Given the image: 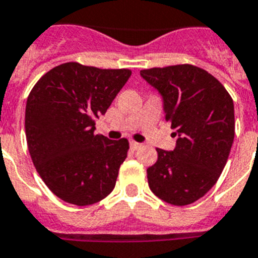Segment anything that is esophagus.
Instances as JSON below:
<instances>
[{"label":"esophagus","instance_id":"34e87169","mask_svg":"<svg viewBox=\"0 0 258 258\" xmlns=\"http://www.w3.org/2000/svg\"><path fill=\"white\" fill-rule=\"evenodd\" d=\"M130 146H131V148H133L134 151H136V150H139L140 147H142V144L140 143H138V142H131V143H130Z\"/></svg>","mask_w":258,"mask_h":258}]
</instances>
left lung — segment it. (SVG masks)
<instances>
[{
    "label": "left lung",
    "instance_id": "left-lung-1",
    "mask_svg": "<svg viewBox=\"0 0 258 258\" xmlns=\"http://www.w3.org/2000/svg\"><path fill=\"white\" fill-rule=\"evenodd\" d=\"M140 75L163 95L165 120L179 136L171 152L156 148L148 185L168 204H192L227 164L234 139L233 99L212 74L194 64L152 68Z\"/></svg>",
    "mask_w": 258,
    "mask_h": 258
}]
</instances>
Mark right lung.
<instances>
[{"mask_svg":"<svg viewBox=\"0 0 258 258\" xmlns=\"http://www.w3.org/2000/svg\"><path fill=\"white\" fill-rule=\"evenodd\" d=\"M131 77L128 69H99L78 62L42 75L27 96L25 131L37 172L55 196L85 207L112 192L128 140L95 134L104 114Z\"/></svg>","mask_w":258,"mask_h":258,"instance_id":"right-lung-1","label":"right lung"}]
</instances>
